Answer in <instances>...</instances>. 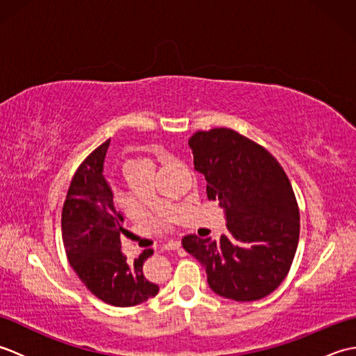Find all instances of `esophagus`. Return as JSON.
I'll use <instances>...</instances> for the list:
<instances>
[{"label": "esophagus", "mask_w": 356, "mask_h": 356, "mask_svg": "<svg viewBox=\"0 0 356 356\" xmlns=\"http://www.w3.org/2000/svg\"><path fill=\"white\" fill-rule=\"evenodd\" d=\"M179 248H180V241L179 240H170L168 243L163 246L165 251H176V249H179Z\"/></svg>", "instance_id": "1"}]
</instances>
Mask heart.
<instances>
[{"label":"heart","instance_id":"1","mask_svg":"<svg viewBox=\"0 0 356 356\" xmlns=\"http://www.w3.org/2000/svg\"><path fill=\"white\" fill-rule=\"evenodd\" d=\"M127 171L130 170H138V171H145V172H151L154 174V170H156V161L151 156H139L133 159V161H130L127 163ZM153 205L154 207H161V200H159L157 197L153 199Z\"/></svg>","mask_w":356,"mask_h":356}]
</instances>
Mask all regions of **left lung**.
Here are the masks:
<instances>
[{
    "mask_svg": "<svg viewBox=\"0 0 356 356\" xmlns=\"http://www.w3.org/2000/svg\"><path fill=\"white\" fill-rule=\"evenodd\" d=\"M110 139L93 149L70 182L63 207L61 228L67 259L81 282L111 306L130 307L154 297L159 286L148 282L142 266L153 249H145L133 264L120 251V234H127L113 205L105 180L104 159Z\"/></svg>",
    "mask_w": 356,
    "mask_h": 356,
    "instance_id": "1",
    "label": "left lung"
}]
</instances>
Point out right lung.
<instances>
[{
  "label": "right lung",
  "mask_w": 356,
  "mask_h": 356,
  "mask_svg": "<svg viewBox=\"0 0 356 356\" xmlns=\"http://www.w3.org/2000/svg\"><path fill=\"white\" fill-rule=\"evenodd\" d=\"M194 170L207 179L208 199L226 211L228 236L182 238L207 270L216 293L236 301L268 297L291 269L300 211L282 165L266 148L229 128L194 133Z\"/></svg>",
  "instance_id": "add662e5"
}]
</instances>
